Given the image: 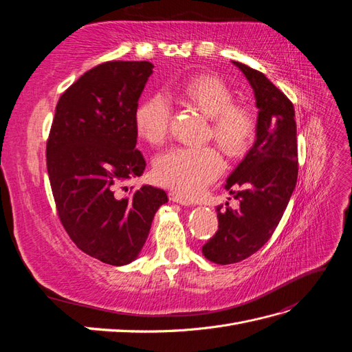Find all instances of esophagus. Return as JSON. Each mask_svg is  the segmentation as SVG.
Masks as SVG:
<instances>
[{"label": "esophagus", "instance_id": "1", "mask_svg": "<svg viewBox=\"0 0 352 352\" xmlns=\"http://www.w3.org/2000/svg\"><path fill=\"white\" fill-rule=\"evenodd\" d=\"M168 198H170V201H173V202H176V204H180V206L189 207V206L194 204L192 199L185 197V195H180V194H177V192H170V194H168Z\"/></svg>", "mask_w": 352, "mask_h": 352}]
</instances>
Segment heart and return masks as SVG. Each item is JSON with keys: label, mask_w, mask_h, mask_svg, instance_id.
Wrapping results in <instances>:
<instances>
[{"label": "heart", "mask_w": 352, "mask_h": 352, "mask_svg": "<svg viewBox=\"0 0 352 352\" xmlns=\"http://www.w3.org/2000/svg\"><path fill=\"white\" fill-rule=\"evenodd\" d=\"M179 97L211 117L212 136L228 154L239 155L257 129L254 113L235 105V95L214 74H199L177 88ZM170 102L163 94L146 98L136 110V129L151 145L163 144L168 133ZM225 170L223 157L214 146H176L154 162V179L175 192L194 197L202 192Z\"/></svg>", "instance_id": "b5f03b06"}]
</instances>
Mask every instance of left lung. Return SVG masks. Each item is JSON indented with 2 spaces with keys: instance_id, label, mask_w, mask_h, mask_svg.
<instances>
[{
  "instance_id": "8db88e82",
  "label": "left lung",
  "mask_w": 352,
  "mask_h": 352,
  "mask_svg": "<svg viewBox=\"0 0 352 352\" xmlns=\"http://www.w3.org/2000/svg\"><path fill=\"white\" fill-rule=\"evenodd\" d=\"M254 91L257 114L255 141L226 179L225 189L239 201L216 207L219 230L204 247L216 264L239 263L257 252L278 228L296 185L298 148L292 102L261 72L232 61ZM239 186L238 193L231 190Z\"/></svg>"
}]
</instances>
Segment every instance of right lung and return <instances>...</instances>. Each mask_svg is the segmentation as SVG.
<instances>
[{
	"label": "right lung",
	"instance_id": "right-lung-1",
	"mask_svg": "<svg viewBox=\"0 0 352 352\" xmlns=\"http://www.w3.org/2000/svg\"><path fill=\"white\" fill-rule=\"evenodd\" d=\"M153 69L148 61H109L82 74L60 97L47 142L63 226L78 248L111 265L140 257L157 210L168 201L151 185L119 190L145 170L136 110Z\"/></svg>",
	"mask_w": 352,
	"mask_h": 352
}]
</instances>
